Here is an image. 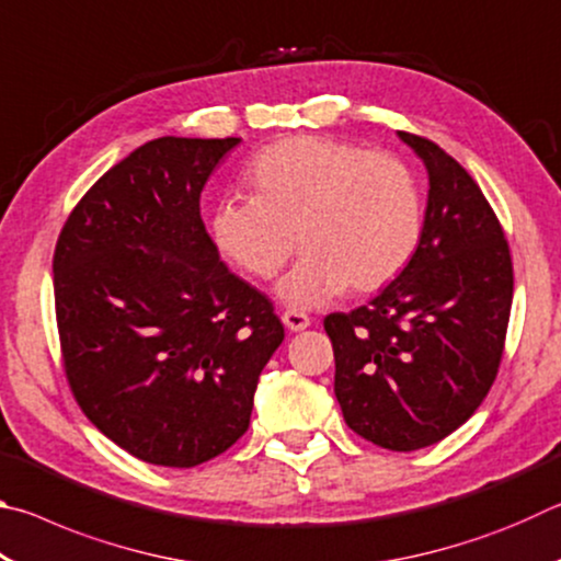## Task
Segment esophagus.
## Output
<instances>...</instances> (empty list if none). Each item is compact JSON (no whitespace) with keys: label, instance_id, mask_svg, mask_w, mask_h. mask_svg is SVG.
Segmentation results:
<instances>
[{"label":"esophagus","instance_id":"1","mask_svg":"<svg viewBox=\"0 0 561 561\" xmlns=\"http://www.w3.org/2000/svg\"><path fill=\"white\" fill-rule=\"evenodd\" d=\"M282 321H284V327H287L289 331H304V329H307V327L311 324V319H309L307 314H304V311H297V309L284 311Z\"/></svg>","mask_w":561,"mask_h":561}]
</instances>
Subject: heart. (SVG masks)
Masks as SVG:
<instances>
[{"mask_svg": "<svg viewBox=\"0 0 561 561\" xmlns=\"http://www.w3.org/2000/svg\"><path fill=\"white\" fill-rule=\"evenodd\" d=\"M254 195L222 197L210 234L227 260L270 279L304 247L277 294L309 309L348 284L374 291L411 262L423 227L413 170L391 153L334 138L297 136L254 158Z\"/></svg>", "mask_w": 561, "mask_h": 561, "instance_id": "b5f03b06", "label": "heart"}]
</instances>
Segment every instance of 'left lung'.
Wrapping results in <instances>:
<instances>
[{
  "instance_id": "obj_1",
  "label": "left lung",
  "mask_w": 561,
  "mask_h": 561,
  "mask_svg": "<svg viewBox=\"0 0 561 561\" xmlns=\"http://www.w3.org/2000/svg\"><path fill=\"white\" fill-rule=\"evenodd\" d=\"M428 170L421 240L376 297L324 319L346 425L408 453L478 411L497 376L512 307L505 232L478 183L428 138L398 130Z\"/></svg>"
}]
</instances>
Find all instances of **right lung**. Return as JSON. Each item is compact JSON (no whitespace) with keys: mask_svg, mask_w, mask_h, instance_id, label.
<instances>
[{"mask_svg":"<svg viewBox=\"0 0 561 561\" xmlns=\"http://www.w3.org/2000/svg\"><path fill=\"white\" fill-rule=\"evenodd\" d=\"M242 138H156L103 173L54 252L71 391L133 458L195 468L242 438L284 341L272 301L220 260L201 193Z\"/></svg>","mask_w":561,"mask_h":561,"instance_id":"obj_1","label":"right lung"}]
</instances>
